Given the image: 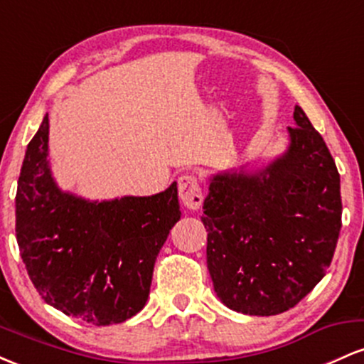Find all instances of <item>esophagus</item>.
Segmentation results:
<instances>
[{
    "label": "esophagus",
    "mask_w": 364,
    "mask_h": 364,
    "mask_svg": "<svg viewBox=\"0 0 364 364\" xmlns=\"http://www.w3.org/2000/svg\"><path fill=\"white\" fill-rule=\"evenodd\" d=\"M178 193L183 205L190 210H198L202 207V188H200L198 179L193 174H183L178 178Z\"/></svg>",
    "instance_id": "34e87169"
}]
</instances>
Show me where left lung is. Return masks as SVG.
Returning a JSON list of instances; mask_svg holds the SVG:
<instances>
[{
	"instance_id": "left-lung-1",
	"label": "left lung",
	"mask_w": 364,
	"mask_h": 364,
	"mask_svg": "<svg viewBox=\"0 0 364 364\" xmlns=\"http://www.w3.org/2000/svg\"><path fill=\"white\" fill-rule=\"evenodd\" d=\"M282 157L255 174H217L203 202L214 289L245 315L294 308L323 279L339 240V171L299 106Z\"/></svg>"
}]
</instances>
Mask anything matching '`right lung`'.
<instances>
[{
  "mask_svg": "<svg viewBox=\"0 0 364 364\" xmlns=\"http://www.w3.org/2000/svg\"><path fill=\"white\" fill-rule=\"evenodd\" d=\"M49 119L27 145L15 196L16 243L46 303L92 325L145 306L154 263L181 212L178 186L152 196L87 202L63 193L48 166Z\"/></svg>",
  "mask_w": 364,
  "mask_h": 364,
  "instance_id": "right-lung-1",
  "label": "right lung"
}]
</instances>
